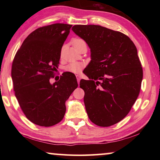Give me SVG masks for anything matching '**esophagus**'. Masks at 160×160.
Masks as SVG:
<instances>
[{"label": "esophagus", "instance_id": "1", "mask_svg": "<svg viewBox=\"0 0 160 160\" xmlns=\"http://www.w3.org/2000/svg\"><path fill=\"white\" fill-rule=\"evenodd\" d=\"M76 78H77L78 82V84H79V82H80V75H76Z\"/></svg>", "mask_w": 160, "mask_h": 160}]
</instances>
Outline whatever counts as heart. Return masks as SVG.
Segmentation results:
<instances>
[{
	"instance_id": "b5f03b06",
	"label": "heart",
	"mask_w": 160,
	"mask_h": 160,
	"mask_svg": "<svg viewBox=\"0 0 160 160\" xmlns=\"http://www.w3.org/2000/svg\"><path fill=\"white\" fill-rule=\"evenodd\" d=\"M84 42L83 40L80 39H77L74 40L73 42V44L75 45L78 44V43ZM84 67V64L82 63H79V62H74V63H72L69 64L68 66L66 67V70L67 71L70 72H73V73H78L80 72L81 70H82Z\"/></svg>"
}]
</instances>
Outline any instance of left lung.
<instances>
[{
    "label": "left lung",
    "mask_w": 160,
    "mask_h": 160,
    "mask_svg": "<svg viewBox=\"0 0 160 160\" xmlns=\"http://www.w3.org/2000/svg\"><path fill=\"white\" fill-rule=\"evenodd\" d=\"M72 30L90 48L85 73L90 80L80 82L88 117L99 126L117 123L140 93L142 68L137 48L128 36L99 25H74Z\"/></svg>",
    "instance_id": "8db88e82"
}]
</instances>
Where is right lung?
Wrapping results in <instances>:
<instances>
[{
	"mask_svg": "<svg viewBox=\"0 0 160 160\" xmlns=\"http://www.w3.org/2000/svg\"><path fill=\"white\" fill-rule=\"evenodd\" d=\"M71 25L56 23L32 32L15 54L11 76L15 94L26 117L36 125H56L66 113V102L78 88L75 75L66 72L51 84Z\"/></svg>",
	"mask_w": 160,
	"mask_h": 160,
	"instance_id": "add662e5",
	"label": "right lung"
}]
</instances>
